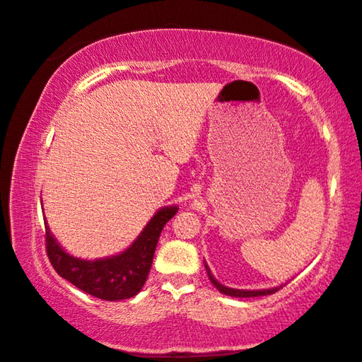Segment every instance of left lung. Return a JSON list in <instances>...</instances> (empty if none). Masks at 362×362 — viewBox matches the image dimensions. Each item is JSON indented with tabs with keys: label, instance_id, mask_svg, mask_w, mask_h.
Masks as SVG:
<instances>
[{
	"label": "left lung",
	"instance_id": "left-lung-1",
	"mask_svg": "<svg viewBox=\"0 0 362 362\" xmlns=\"http://www.w3.org/2000/svg\"><path fill=\"white\" fill-rule=\"evenodd\" d=\"M205 269H206V272H208V277H210V281H211V284L215 285V287L220 290L221 293H225V295H230V297H238V298H243V297H262V295H271V293H276L279 288L282 287H274V288H262V290H239V288H230V287H225V285L223 284H220L216 281L215 277H213V274L210 272V269H208V266L205 264Z\"/></svg>",
	"mask_w": 362,
	"mask_h": 362
}]
</instances>
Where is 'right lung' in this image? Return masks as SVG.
Segmentation results:
<instances>
[{"label":"right lung","mask_w":362,"mask_h":362,"mask_svg":"<svg viewBox=\"0 0 362 362\" xmlns=\"http://www.w3.org/2000/svg\"><path fill=\"white\" fill-rule=\"evenodd\" d=\"M177 210V206L160 208L126 251L96 261H85L65 252L45 223V249L49 261L60 277L85 293L110 302L131 298L139 293L149 276L160 233Z\"/></svg>","instance_id":"right-lung-1"}]
</instances>
